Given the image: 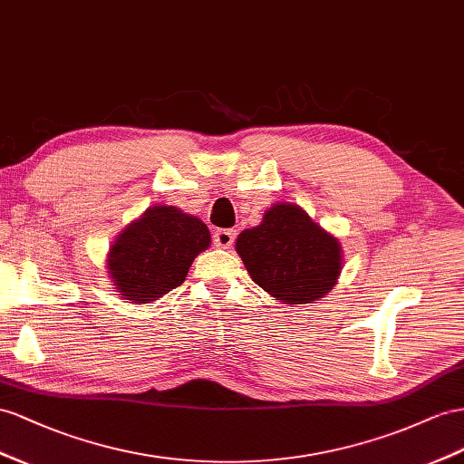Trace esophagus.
<instances>
[{"mask_svg":"<svg viewBox=\"0 0 464 464\" xmlns=\"http://www.w3.org/2000/svg\"><path fill=\"white\" fill-rule=\"evenodd\" d=\"M237 233L233 229H218L213 233V245L219 248H229L235 243Z\"/></svg>","mask_w":464,"mask_h":464,"instance_id":"34e87169","label":"esophagus"}]
</instances>
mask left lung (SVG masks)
<instances>
[{"label": "left lung", "mask_w": 464, "mask_h": 464, "mask_svg": "<svg viewBox=\"0 0 464 464\" xmlns=\"http://www.w3.org/2000/svg\"><path fill=\"white\" fill-rule=\"evenodd\" d=\"M248 275L284 304H312L335 286L341 243L294 204H275L263 223L237 237Z\"/></svg>", "instance_id": "obj_1"}]
</instances>
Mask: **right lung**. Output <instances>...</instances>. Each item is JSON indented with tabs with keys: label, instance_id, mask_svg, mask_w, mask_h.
I'll return each mask as SVG.
<instances>
[{
	"label": "right lung",
	"instance_id": "1",
	"mask_svg": "<svg viewBox=\"0 0 464 464\" xmlns=\"http://www.w3.org/2000/svg\"><path fill=\"white\" fill-rule=\"evenodd\" d=\"M211 243L209 229L196 216L174 206H154L117 237L108 270L125 300L149 304L186 280L194 258Z\"/></svg>",
	"mask_w": 464,
	"mask_h": 464
}]
</instances>
